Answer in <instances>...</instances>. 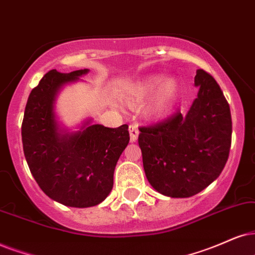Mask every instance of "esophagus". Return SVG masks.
Returning a JSON list of instances; mask_svg holds the SVG:
<instances>
[{
  "label": "esophagus",
  "instance_id": "esophagus-1",
  "mask_svg": "<svg viewBox=\"0 0 255 255\" xmlns=\"http://www.w3.org/2000/svg\"><path fill=\"white\" fill-rule=\"evenodd\" d=\"M129 134H130V141L135 142L137 140L138 136V128L136 125H130L129 126Z\"/></svg>",
  "mask_w": 255,
  "mask_h": 255
}]
</instances>
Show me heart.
<instances>
[{"mask_svg": "<svg viewBox=\"0 0 255 255\" xmlns=\"http://www.w3.org/2000/svg\"><path fill=\"white\" fill-rule=\"evenodd\" d=\"M162 80L163 77L160 75L151 76L149 79L144 80V81L137 87L133 99L129 101L130 106L136 107V106L142 104L144 100L149 98L151 94H154V93L158 89V87L162 84V86H159L160 89L157 92L153 104L150 105L149 115L150 118L153 119L165 117L167 113L169 112V109L172 108L174 101H175L176 96H178L179 86L175 80H167V81L163 83Z\"/></svg>", "mask_w": 255, "mask_h": 255, "instance_id": "b5f03b06", "label": "heart"}]
</instances>
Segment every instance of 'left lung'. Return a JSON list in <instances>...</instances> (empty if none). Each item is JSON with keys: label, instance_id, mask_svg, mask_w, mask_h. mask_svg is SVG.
Instances as JSON below:
<instances>
[{"label": "left lung", "instance_id": "8db88e82", "mask_svg": "<svg viewBox=\"0 0 255 255\" xmlns=\"http://www.w3.org/2000/svg\"><path fill=\"white\" fill-rule=\"evenodd\" d=\"M198 98L186 114L176 112L140 127L147 180L170 198H189L211 185L226 165L232 141L231 109L214 77L196 70Z\"/></svg>", "mask_w": 255, "mask_h": 255}]
</instances>
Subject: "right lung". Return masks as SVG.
<instances>
[{
    "instance_id": "add662e5",
    "label": "right lung",
    "mask_w": 255,
    "mask_h": 255,
    "mask_svg": "<svg viewBox=\"0 0 255 255\" xmlns=\"http://www.w3.org/2000/svg\"><path fill=\"white\" fill-rule=\"evenodd\" d=\"M88 72H48L31 90L22 122L24 156L37 185L50 199L77 208L107 198L115 166L129 142L127 125L108 128L87 120L75 133L60 128L54 111L57 94Z\"/></svg>"
}]
</instances>
